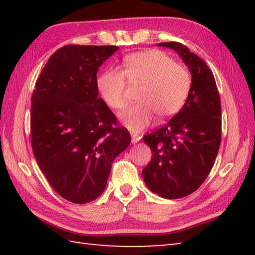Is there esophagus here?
<instances>
[{
	"label": "esophagus",
	"mask_w": 255,
	"mask_h": 255,
	"mask_svg": "<svg viewBox=\"0 0 255 255\" xmlns=\"http://www.w3.org/2000/svg\"><path fill=\"white\" fill-rule=\"evenodd\" d=\"M140 139H141V137L140 136H137V134H133V133L131 134V142L132 143H137Z\"/></svg>",
	"instance_id": "obj_1"
}]
</instances>
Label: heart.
Returning <instances> with one entry per match:
<instances>
[{"instance_id":"b5f03b06","label":"heart","mask_w":255,"mask_h":255,"mask_svg":"<svg viewBox=\"0 0 255 255\" xmlns=\"http://www.w3.org/2000/svg\"><path fill=\"white\" fill-rule=\"evenodd\" d=\"M124 70L110 68L96 80V88L105 104L122 110L127 104L126 89L140 84L139 104L121 114L123 124L132 131H141L153 122L174 116L188 97L192 77L188 70L160 50L134 52L124 60Z\"/></svg>"}]
</instances>
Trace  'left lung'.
Instances as JSON below:
<instances>
[{
  "label": "left lung",
  "instance_id": "8db88e82",
  "mask_svg": "<svg viewBox=\"0 0 255 255\" xmlns=\"http://www.w3.org/2000/svg\"><path fill=\"white\" fill-rule=\"evenodd\" d=\"M175 50L192 74L185 104L169 123L142 138L152 155L142 170L145 185L159 196L185 197L213 169L221 141L220 96L213 72L180 42H160Z\"/></svg>",
  "mask_w": 255,
  "mask_h": 255
}]
</instances>
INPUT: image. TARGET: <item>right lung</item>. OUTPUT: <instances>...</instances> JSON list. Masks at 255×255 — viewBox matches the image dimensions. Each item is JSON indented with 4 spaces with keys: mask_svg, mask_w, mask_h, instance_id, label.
I'll return each instance as SVG.
<instances>
[{
    "mask_svg": "<svg viewBox=\"0 0 255 255\" xmlns=\"http://www.w3.org/2000/svg\"><path fill=\"white\" fill-rule=\"evenodd\" d=\"M117 46L67 45L49 58L31 96V148L64 199L85 204L104 192L112 164L130 144L96 88L97 71Z\"/></svg>",
    "mask_w": 255,
    "mask_h": 255,
    "instance_id": "right-lung-1",
    "label": "right lung"
}]
</instances>
